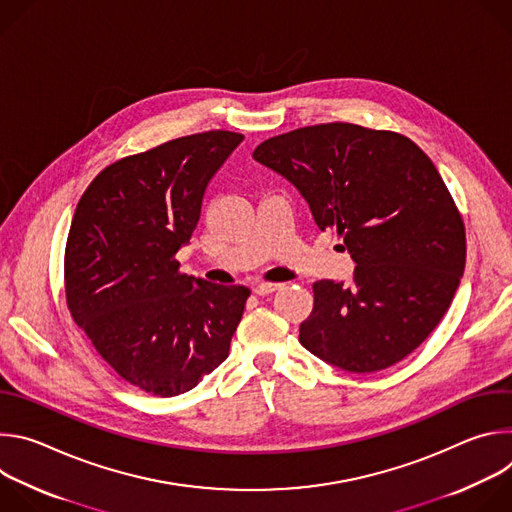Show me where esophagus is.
<instances>
[{
  "label": "esophagus",
  "instance_id": "1",
  "mask_svg": "<svg viewBox=\"0 0 512 512\" xmlns=\"http://www.w3.org/2000/svg\"><path fill=\"white\" fill-rule=\"evenodd\" d=\"M281 285L279 283H265V281H261V283H257L255 287H253V291L257 296H269V294H273V291H277Z\"/></svg>",
  "mask_w": 512,
  "mask_h": 512
}]
</instances>
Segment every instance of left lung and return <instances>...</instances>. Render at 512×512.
Instances as JSON below:
<instances>
[{
    "mask_svg": "<svg viewBox=\"0 0 512 512\" xmlns=\"http://www.w3.org/2000/svg\"><path fill=\"white\" fill-rule=\"evenodd\" d=\"M253 158L296 186L356 263L350 283H314L302 346L348 373L411 354L448 312L466 265L462 216L433 162L405 135L352 123L275 135Z\"/></svg>",
    "mask_w": 512,
    "mask_h": 512,
    "instance_id": "obj_1",
    "label": "left lung"
}]
</instances>
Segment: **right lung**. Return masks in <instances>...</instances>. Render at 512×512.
I'll return each instance as SVG.
<instances>
[{"label":"right lung","instance_id":"right-lung-1","mask_svg":"<svg viewBox=\"0 0 512 512\" xmlns=\"http://www.w3.org/2000/svg\"><path fill=\"white\" fill-rule=\"evenodd\" d=\"M245 137L204 131L107 166L72 216L64 285L72 320L145 393L194 389L229 356L249 287L180 273L202 198Z\"/></svg>","mask_w":512,"mask_h":512}]
</instances>
